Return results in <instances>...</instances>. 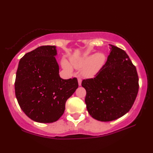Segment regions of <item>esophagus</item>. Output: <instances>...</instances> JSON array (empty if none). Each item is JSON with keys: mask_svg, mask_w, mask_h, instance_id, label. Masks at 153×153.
Wrapping results in <instances>:
<instances>
[{"mask_svg": "<svg viewBox=\"0 0 153 153\" xmlns=\"http://www.w3.org/2000/svg\"><path fill=\"white\" fill-rule=\"evenodd\" d=\"M77 82H78V85H79V86H81V84H82V79H80V78H78V79H77Z\"/></svg>", "mask_w": 153, "mask_h": 153, "instance_id": "obj_1", "label": "esophagus"}]
</instances>
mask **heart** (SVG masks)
<instances>
[{"instance_id":"heart-1","label":"heart","mask_w":153,"mask_h":153,"mask_svg":"<svg viewBox=\"0 0 153 153\" xmlns=\"http://www.w3.org/2000/svg\"><path fill=\"white\" fill-rule=\"evenodd\" d=\"M106 61L105 54L97 53L91 54L79 59H72L71 63L76 69H82V75L87 78L94 77L101 70ZM62 66L68 71H71V67L66 61H62Z\"/></svg>"}]
</instances>
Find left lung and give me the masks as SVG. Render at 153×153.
Wrapping results in <instances>:
<instances>
[{
    "instance_id": "left-lung-1",
    "label": "left lung",
    "mask_w": 153,
    "mask_h": 153,
    "mask_svg": "<svg viewBox=\"0 0 153 153\" xmlns=\"http://www.w3.org/2000/svg\"><path fill=\"white\" fill-rule=\"evenodd\" d=\"M107 61L97 77L84 79L88 112L98 121H111L130 110L139 88L136 67L125 51L109 45Z\"/></svg>"
}]
</instances>
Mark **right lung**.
Instances as JSON below:
<instances>
[{"label": "right lung", "mask_w": 153, "mask_h": 153, "mask_svg": "<svg viewBox=\"0 0 153 153\" xmlns=\"http://www.w3.org/2000/svg\"><path fill=\"white\" fill-rule=\"evenodd\" d=\"M56 46H42L20 59L15 91L20 108L31 120L53 123L63 115L67 100L78 88L76 77L59 76Z\"/></svg>", "instance_id": "obj_1"}]
</instances>
